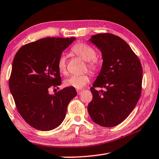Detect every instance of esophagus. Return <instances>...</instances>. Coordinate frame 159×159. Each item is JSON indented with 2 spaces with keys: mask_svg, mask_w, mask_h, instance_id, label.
Instances as JSON below:
<instances>
[{
  "mask_svg": "<svg viewBox=\"0 0 159 159\" xmlns=\"http://www.w3.org/2000/svg\"><path fill=\"white\" fill-rule=\"evenodd\" d=\"M82 92H83V90H77V93H78V94H80L82 93Z\"/></svg>",
  "mask_w": 159,
  "mask_h": 159,
  "instance_id": "34e87169",
  "label": "esophagus"
}]
</instances>
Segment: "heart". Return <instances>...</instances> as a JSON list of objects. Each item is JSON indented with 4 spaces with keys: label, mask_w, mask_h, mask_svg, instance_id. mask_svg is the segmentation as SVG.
I'll list each match as a JSON object with an SVG mask.
<instances>
[{
    "label": "heart",
    "mask_w": 159,
    "mask_h": 159,
    "mask_svg": "<svg viewBox=\"0 0 159 159\" xmlns=\"http://www.w3.org/2000/svg\"><path fill=\"white\" fill-rule=\"evenodd\" d=\"M71 52L76 56L80 57L83 60L87 62L88 67L92 71L97 70L98 61L95 58L97 56V51L93 47L85 43H77L71 47ZM57 69L60 73L64 74L67 70V59L64 55H61L57 60ZM89 81L88 74L82 75H74L68 77L65 80V85L67 87H71L76 89H82Z\"/></svg>",
    "instance_id": "heart-1"
}]
</instances>
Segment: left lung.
<instances>
[{
    "label": "left lung",
    "mask_w": 159,
    "mask_h": 159,
    "mask_svg": "<svg viewBox=\"0 0 159 159\" xmlns=\"http://www.w3.org/2000/svg\"><path fill=\"white\" fill-rule=\"evenodd\" d=\"M89 41L102 51L103 65L90 88L93 96L88 106L92 120L112 127L122 123L136 106L142 91L143 68L129 44L111 33L92 35ZM95 87H105L104 92Z\"/></svg>",
    "instance_id": "left-lung-1"
}]
</instances>
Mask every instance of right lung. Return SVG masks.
Instances as JSON below:
<instances>
[{"label": "right lung", "mask_w": 159, "mask_h": 159, "mask_svg": "<svg viewBox=\"0 0 159 159\" xmlns=\"http://www.w3.org/2000/svg\"><path fill=\"white\" fill-rule=\"evenodd\" d=\"M75 37H46L23 46L13 60L9 87L17 111L25 122L40 131L60 125L70 101L77 95L68 87L55 94L51 87L61 85L57 60Z\"/></svg>", "instance_id": "add662e5"}]
</instances>
